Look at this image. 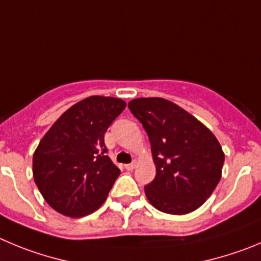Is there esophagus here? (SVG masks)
<instances>
[{
    "label": "esophagus",
    "mask_w": 261,
    "mask_h": 261,
    "mask_svg": "<svg viewBox=\"0 0 261 261\" xmlns=\"http://www.w3.org/2000/svg\"><path fill=\"white\" fill-rule=\"evenodd\" d=\"M135 166H136V164H135V162H131V164H127V165H125V169L127 170V171H131V170H134V169H135Z\"/></svg>",
    "instance_id": "1"
}]
</instances>
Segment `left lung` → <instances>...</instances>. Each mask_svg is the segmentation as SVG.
I'll use <instances>...</instances> for the list:
<instances>
[{
    "mask_svg": "<svg viewBox=\"0 0 261 261\" xmlns=\"http://www.w3.org/2000/svg\"><path fill=\"white\" fill-rule=\"evenodd\" d=\"M128 109L147 131L155 165V177L144 187L148 201L172 215L197 210L220 181L224 153L218 139L162 97L134 99Z\"/></svg>",
    "mask_w": 261,
    "mask_h": 261,
    "instance_id": "obj_1",
    "label": "left lung"
}]
</instances>
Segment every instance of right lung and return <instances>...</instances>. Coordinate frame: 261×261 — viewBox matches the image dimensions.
<instances>
[{
    "label": "right lung",
    "mask_w": 261,
    "mask_h": 261,
    "mask_svg": "<svg viewBox=\"0 0 261 261\" xmlns=\"http://www.w3.org/2000/svg\"><path fill=\"white\" fill-rule=\"evenodd\" d=\"M125 107L117 97H86L43 136L33 154V177L54 210L81 218L106 201L119 169L107 155L104 134Z\"/></svg>",
    "instance_id": "1"
}]
</instances>
